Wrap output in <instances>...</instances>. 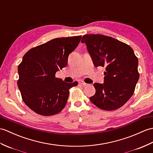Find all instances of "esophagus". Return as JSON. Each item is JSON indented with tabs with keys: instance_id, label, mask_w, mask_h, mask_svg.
<instances>
[{
	"instance_id": "34e87169",
	"label": "esophagus",
	"mask_w": 153,
	"mask_h": 153,
	"mask_svg": "<svg viewBox=\"0 0 153 153\" xmlns=\"http://www.w3.org/2000/svg\"><path fill=\"white\" fill-rule=\"evenodd\" d=\"M79 83L81 84V85H83V86H84V87L88 86V84H87V83H85L84 81H79Z\"/></svg>"
}]
</instances>
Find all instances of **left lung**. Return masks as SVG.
<instances>
[{"label": "left lung", "mask_w": 153, "mask_h": 153, "mask_svg": "<svg viewBox=\"0 0 153 153\" xmlns=\"http://www.w3.org/2000/svg\"><path fill=\"white\" fill-rule=\"evenodd\" d=\"M96 67H105L104 83H94L96 93L90 100L100 109H119L134 94L140 77L138 59L132 48L112 37L102 34L83 36Z\"/></svg>", "instance_id": "1"}]
</instances>
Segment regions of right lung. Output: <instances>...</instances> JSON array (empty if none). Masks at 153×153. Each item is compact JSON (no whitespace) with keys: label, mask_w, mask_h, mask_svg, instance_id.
I'll return each instance as SVG.
<instances>
[{"label":"right lung","mask_w":153,"mask_h":153,"mask_svg":"<svg viewBox=\"0 0 153 153\" xmlns=\"http://www.w3.org/2000/svg\"><path fill=\"white\" fill-rule=\"evenodd\" d=\"M81 39V36L53 39L23 56L18 66L17 85L25 104L35 113L50 116L65 108L69 89L78 83H66L55 74L66 66L69 55Z\"/></svg>","instance_id":"obj_1"}]
</instances>
